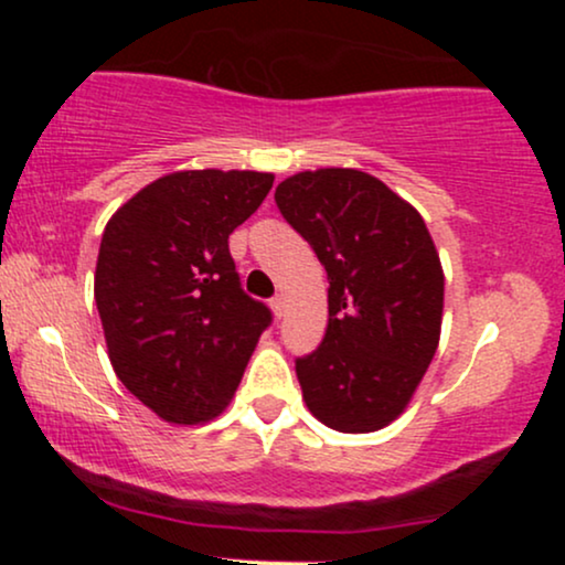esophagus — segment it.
Masks as SVG:
<instances>
[{
  "label": "esophagus",
  "mask_w": 565,
  "mask_h": 565,
  "mask_svg": "<svg viewBox=\"0 0 565 565\" xmlns=\"http://www.w3.org/2000/svg\"><path fill=\"white\" fill-rule=\"evenodd\" d=\"M270 308H274V313L278 316V319H281V316H284V308H287V297H284V295H276L274 300H270Z\"/></svg>",
  "instance_id": "1"
}]
</instances>
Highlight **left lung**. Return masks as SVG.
I'll use <instances>...</instances> for the list:
<instances>
[{"label":"left lung","mask_w":565,"mask_h":565,"mask_svg":"<svg viewBox=\"0 0 565 565\" xmlns=\"http://www.w3.org/2000/svg\"><path fill=\"white\" fill-rule=\"evenodd\" d=\"M276 204L329 278L327 334L295 364L305 404L332 430H382L438 348L444 268L430 231L382 180L342 167L291 174Z\"/></svg>","instance_id":"obj_1"}]
</instances>
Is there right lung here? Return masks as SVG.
<instances>
[{
	"label": "right lung",
	"instance_id": "obj_1",
	"mask_svg": "<svg viewBox=\"0 0 565 565\" xmlns=\"http://www.w3.org/2000/svg\"><path fill=\"white\" fill-rule=\"evenodd\" d=\"M270 185V172H172L121 204L103 231L95 305L108 359L167 423L217 417L268 329V305L242 289L228 236Z\"/></svg>",
	"mask_w": 565,
	"mask_h": 565
}]
</instances>
